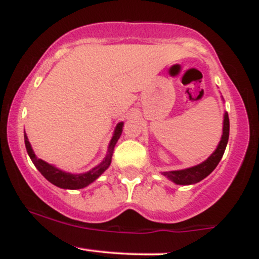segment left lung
I'll list each match as a JSON object with an SVG mask.
<instances>
[{
	"label": "left lung",
	"mask_w": 259,
	"mask_h": 259,
	"mask_svg": "<svg viewBox=\"0 0 259 259\" xmlns=\"http://www.w3.org/2000/svg\"><path fill=\"white\" fill-rule=\"evenodd\" d=\"M229 115L228 113H224V120H223V134L222 139L219 141L218 146L214 150V152L210 154L206 160L200 163V164L194 165L186 169H180V170H170V171H162V175L168 178L169 180L173 181L177 185H192V184L200 183L204 178L208 177L213 170H214L218 163L221 162L223 154H224L225 148H227L228 140H229Z\"/></svg>",
	"instance_id": "1"
}]
</instances>
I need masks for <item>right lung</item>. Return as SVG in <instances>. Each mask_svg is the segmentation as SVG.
Instances as JSON below:
<instances>
[{
    "label": "right lung",
    "instance_id": "add662e5",
    "mask_svg": "<svg viewBox=\"0 0 259 259\" xmlns=\"http://www.w3.org/2000/svg\"><path fill=\"white\" fill-rule=\"evenodd\" d=\"M123 126H124L123 121H119V123L117 124V126H115L114 129V133H113L111 141H109L107 156L103 158V160L100 163V164H97L96 167L90 169L89 171H85V173H80V174L68 173V171L62 170V169L55 167V165L50 164V163L45 162L42 159L37 158V157L35 156L34 151H32L30 142H29L28 140V136H26V134L24 132L26 152H28L29 157H30V159L32 160L35 167L37 168V170L40 171V173L50 181V183L53 184V185L61 187V189H69V190L82 189V187H86L88 185H90L91 183H94V181L105 173L107 169H108L109 165H111L113 151H114L115 144H117V141L120 138L121 132H123Z\"/></svg>",
    "mask_w": 259,
    "mask_h": 259
}]
</instances>
